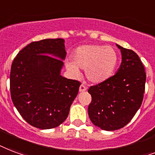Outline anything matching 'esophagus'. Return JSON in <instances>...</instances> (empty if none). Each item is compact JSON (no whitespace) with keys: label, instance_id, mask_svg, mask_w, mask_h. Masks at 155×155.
Returning a JSON list of instances; mask_svg holds the SVG:
<instances>
[{"label":"esophagus","instance_id":"esophagus-1","mask_svg":"<svg viewBox=\"0 0 155 155\" xmlns=\"http://www.w3.org/2000/svg\"><path fill=\"white\" fill-rule=\"evenodd\" d=\"M80 93H82V92H85L86 90H87V88H86L85 85H84V84H81V85L80 86Z\"/></svg>","mask_w":155,"mask_h":155}]
</instances>
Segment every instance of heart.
<instances>
[{"mask_svg":"<svg viewBox=\"0 0 155 155\" xmlns=\"http://www.w3.org/2000/svg\"><path fill=\"white\" fill-rule=\"evenodd\" d=\"M72 59L66 62V67L73 77L80 76V68L84 70L89 82L99 84L111 76L119 57L116 50L110 46L86 45L75 49Z\"/></svg>","mask_w":155,"mask_h":155,"instance_id":"b5f03b06","label":"heart"}]
</instances>
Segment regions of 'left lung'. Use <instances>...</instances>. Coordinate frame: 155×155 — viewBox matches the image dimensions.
<instances>
[{"mask_svg": "<svg viewBox=\"0 0 155 155\" xmlns=\"http://www.w3.org/2000/svg\"><path fill=\"white\" fill-rule=\"evenodd\" d=\"M116 45L122 54L118 71L88 90L92 96L88 116L93 124L106 131L122 128L131 121L143 101L146 80L137 54Z\"/></svg>", "mask_w": 155, "mask_h": 155, "instance_id": "obj_1", "label": "left lung"}]
</instances>
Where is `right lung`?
Returning <instances> with one entry per match:
<instances>
[{"label":"right lung","mask_w":155,"mask_h":155,"mask_svg":"<svg viewBox=\"0 0 155 155\" xmlns=\"http://www.w3.org/2000/svg\"><path fill=\"white\" fill-rule=\"evenodd\" d=\"M64 41L58 38L31 42L12 63V101L21 116L40 129L64 122L79 92V81L61 75L67 55Z\"/></svg>","instance_id":"add662e5"}]
</instances>
